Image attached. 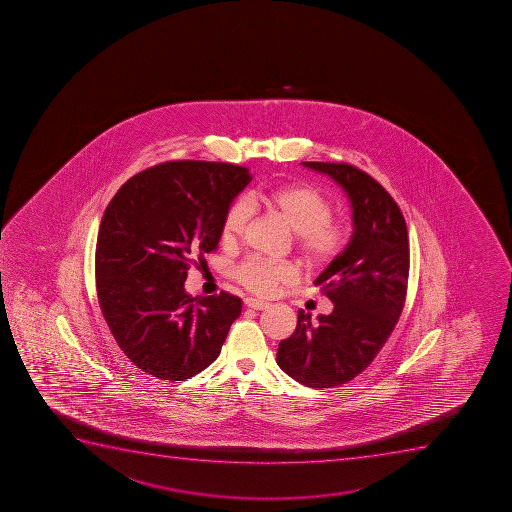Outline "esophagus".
Instances as JSON below:
<instances>
[{"mask_svg": "<svg viewBox=\"0 0 512 512\" xmlns=\"http://www.w3.org/2000/svg\"><path fill=\"white\" fill-rule=\"evenodd\" d=\"M245 305H247L248 309L265 310L270 304L269 302H264V300L245 299Z\"/></svg>", "mask_w": 512, "mask_h": 512, "instance_id": "34e87169", "label": "esophagus"}]
</instances>
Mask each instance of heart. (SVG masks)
Returning <instances> with one entry per match:
<instances>
[{
  "label": "heart",
  "mask_w": 512,
  "mask_h": 512,
  "mask_svg": "<svg viewBox=\"0 0 512 512\" xmlns=\"http://www.w3.org/2000/svg\"><path fill=\"white\" fill-rule=\"evenodd\" d=\"M250 207H262L282 218L295 232V247L309 265H325L339 255L350 238V225L332 218V203L324 193L305 183H294L253 192L245 200L230 203L223 215L220 237L235 243L242 237L250 218ZM238 282L257 295H274L294 284L299 274L294 265L270 260H247L235 272Z\"/></svg>",
  "instance_id": "heart-1"
}]
</instances>
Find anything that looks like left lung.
<instances>
[{"instance_id":"1","label":"left lung","mask_w":512,"mask_h":512,"mask_svg":"<svg viewBox=\"0 0 512 512\" xmlns=\"http://www.w3.org/2000/svg\"><path fill=\"white\" fill-rule=\"evenodd\" d=\"M302 165L344 188L354 232L314 282L334 310L317 322L299 310L294 334L279 344L277 364L300 384L329 389L364 372L392 334L407 294L409 237L399 205L370 175L349 163Z\"/></svg>"}]
</instances>
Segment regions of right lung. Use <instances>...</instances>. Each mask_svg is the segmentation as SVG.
<instances>
[{
    "instance_id": "obj_1",
    "label": "right lung",
    "mask_w": 512,
    "mask_h": 512,
    "mask_svg": "<svg viewBox=\"0 0 512 512\" xmlns=\"http://www.w3.org/2000/svg\"><path fill=\"white\" fill-rule=\"evenodd\" d=\"M252 180L232 163L178 160L137 173L108 203L95 253L98 302L123 354L162 380L190 379L220 355L242 300L185 292L195 257Z\"/></svg>"
}]
</instances>
